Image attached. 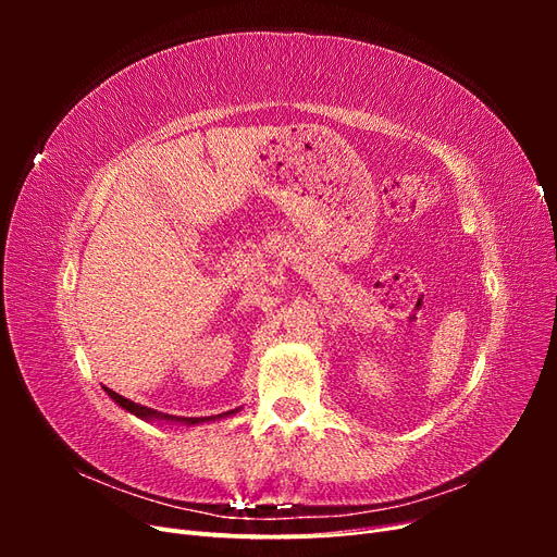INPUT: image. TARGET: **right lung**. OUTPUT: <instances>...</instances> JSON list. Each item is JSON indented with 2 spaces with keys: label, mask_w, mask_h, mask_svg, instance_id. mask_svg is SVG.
I'll return each mask as SVG.
<instances>
[{
  "label": "right lung",
  "mask_w": 557,
  "mask_h": 557,
  "mask_svg": "<svg viewBox=\"0 0 557 557\" xmlns=\"http://www.w3.org/2000/svg\"><path fill=\"white\" fill-rule=\"evenodd\" d=\"M104 393L117 404V407H123L125 411H129L132 416H137L141 420H146V423H170V425H205V423H213V420H221V418H230L237 413L239 409H232L227 413H218V416H209V418H178V416H170V413H162V411H156V409H148V407H141V404H134L129 399H125L123 395H117L113 391H109V387H104Z\"/></svg>",
  "instance_id": "right-lung-1"
}]
</instances>
